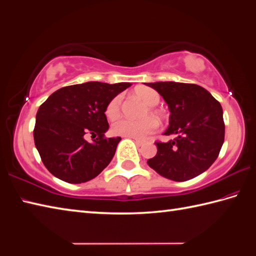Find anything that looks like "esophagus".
Masks as SVG:
<instances>
[{"mask_svg": "<svg viewBox=\"0 0 256 256\" xmlns=\"http://www.w3.org/2000/svg\"><path fill=\"white\" fill-rule=\"evenodd\" d=\"M129 139H134V141L137 146H142L144 144V141L140 140V139H134V138H129Z\"/></svg>", "mask_w": 256, "mask_h": 256, "instance_id": "esophagus-1", "label": "esophagus"}]
</instances>
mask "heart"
Instances as JSON below:
<instances>
[{
    "instance_id": "1",
    "label": "heart",
    "mask_w": 256,
    "mask_h": 256,
    "mask_svg": "<svg viewBox=\"0 0 256 256\" xmlns=\"http://www.w3.org/2000/svg\"><path fill=\"white\" fill-rule=\"evenodd\" d=\"M139 98L142 100L144 103L150 106L154 107L160 102V96L154 90L149 88H139L136 90ZM122 108V96L117 95L115 98L110 100L106 107V116L110 119H115L118 117ZM158 128V124L153 118H146L142 120H132L130 118H120L112 124V132L118 136L127 138H134L142 140L146 138L148 136L153 134Z\"/></svg>"
}]
</instances>
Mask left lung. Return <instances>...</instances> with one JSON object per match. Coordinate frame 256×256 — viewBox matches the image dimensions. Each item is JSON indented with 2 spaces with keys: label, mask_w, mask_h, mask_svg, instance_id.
I'll use <instances>...</instances> for the list:
<instances>
[{
  "label": "left lung",
  "mask_w": 256,
  "mask_h": 256,
  "mask_svg": "<svg viewBox=\"0 0 256 256\" xmlns=\"http://www.w3.org/2000/svg\"><path fill=\"white\" fill-rule=\"evenodd\" d=\"M168 106L170 124L164 134H176L168 142H156V156L148 164L175 182L196 178L212 166L224 140V112L219 102L196 84L146 83Z\"/></svg>",
  "instance_id": "obj_1"
}]
</instances>
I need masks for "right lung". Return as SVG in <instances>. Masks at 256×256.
<instances>
[{
	"mask_svg": "<svg viewBox=\"0 0 256 256\" xmlns=\"http://www.w3.org/2000/svg\"><path fill=\"white\" fill-rule=\"evenodd\" d=\"M130 85L128 82L70 85L56 90L40 105L34 140L51 174L66 183L80 184L96 178L108 166L122 138L104 137L110 128L106 107ZM88 134H92V143L84 140Z\"/></svg>",
	"mask_w": 256,
	"mask_h": 256,
	"instance_id": "obj_1",
	"label": "right lung"
}]
</instances>
